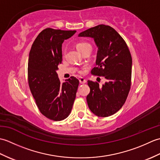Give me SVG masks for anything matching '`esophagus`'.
Returning a JSON list of instances; mask_svg holds the SVG:
<instances>
[{
  "label": "esophagus",
  "instance_id": "1",
  "mask_svg": "<svg viewBox=\"0 0 160 160\" xmlns=\"http://www.w3.org/2000/svg\"><path fill=\"white\" fill-rule=\"evenodd\" d=\"M78 80H79V81H80V84H84V83H86L87 82V80L84 79V78H82V77H80L79 78H78Z\"/></svg>",
  "mask_w": 160,
  "mask_h": 160
}]
</instances>
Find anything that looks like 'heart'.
Here are the masks:
<instances>
[{"label":"heart","instance_id":"1","mask_svg":"<svg viewBox=\"0 0 160 160\" xmlns=\"http://www.w3.org/2000/svg\"><path fill=\"white\" fill-rule=\"evenodd\" d=\"M88 46H91L89 43L87 42H79L76 45V49H78V52H81L82 49L86 48Z\"/></svg>","mask_w":160,"mask_h":160}]
</instances>
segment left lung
Segmentation results:
<instances>
[{"mask_svg":"<svg viewBox=\"0 0 160 160\" xmlns=\"http://www.w3.org/2000/svg\"><path fill=\"white\" fill-rule=\"evenodd\" d=\"M79 37L93 38L98 47L96 64L91 74L104 76L102 86L88 81L87 96L89 109L98 117H108L123 106L131 88L132 58L124 39L111 27L99 25L81 32Z\"/></svg>","mask_w":160,"mask_h":160,"instance_id":"left-lung-1","label":"left lung"}]
</instances>
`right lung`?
<instances>
[{
  "label": "right lung",
  "instance_id": "1",
  "mask_svg": "<svg viewBox=\"0 0 160 160\" xmlns=\"http://www.w3.org/2000/svg\"><path fill=\"white\" fill-rule=\"evenodd\" d=\"M76 32L47 28L37 36L29 52L30 90L41 113L54 121L69 116L79 85L73 76L61 83L56 72L62 62V44Z\"/></svg>",
  "mask_w": 160,
  "mask_h": 160
}]
</instances>
